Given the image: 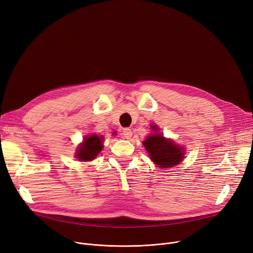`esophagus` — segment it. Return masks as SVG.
<instances>
[{"instance_id":"obj_1","label":"esophagus","mask_w":253,"mask_h":253,"mask_svg":"<svg viewBox=\"0 0 253 253\" xmlns=\"http://www.w3.org/2000/svg\"><path fill=\"white\" fill-rule=\"evenodd\" d=\"M122 135H123V137H124L125 139H130L131 136H132V131H131V129H129V128L123 129Z\"/></svg>"}]
</instances>
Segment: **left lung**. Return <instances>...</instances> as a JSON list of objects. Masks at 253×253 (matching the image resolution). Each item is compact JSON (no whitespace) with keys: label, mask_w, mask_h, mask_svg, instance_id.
<instances>
[{"label":"left lung","mask_w":253,"mask_h":253,"mask_svg":"<svg viewBox=\"0 0 253 253\" xmlns=\"http://www.w3.org/2000/svg\"><path fill=\"white\" fill-rule=\"evenodd\" d=\"M156 133L150 134L143 141V145L149 153L150 159L160 168H172L183 160L184 149L170 140L157 133L159 129L156 125L152 126Z\"/></svg>","instance_id":"8db88e82"}]
</instances>
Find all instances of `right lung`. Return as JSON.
<instances>
[{
    "label": "right lung",
    "mask_w": 253,
    "mask_h": 253,
    "mask_svg": "<svg viewBox=\"0 0 253 253\" xmlns=\"http://www.w3.org/2000/svg\"><path fill=\"white\" fill-rule=\"evenodd\" d=\"M103 136L90 135L86 136L77 148L76 158L79 161H92L103 149Z\"/></svg>",
    "instance_id": "add662e5"
}]
</instances>
